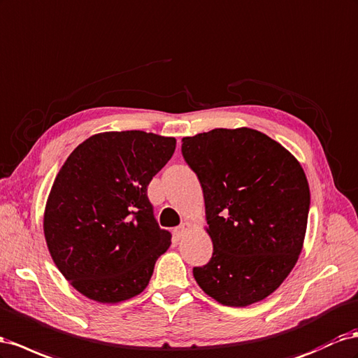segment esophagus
Returning <instances> with one entry per match:
<instances>
[{"mask_svg":"<svg viewBox=\"0 0 358 358\" xmlns=\"http://www.w3.org/2000/svg\"><path fill=\"white\" fill-rule=\"evenodd\" d=\"M191 229V223H188V221H185V223H182L179 227L175 229V231H173V235H175L176 239H180L183 235H185V231Z\"/></svg>","mask_w":358,"mask_h":358,"instance_id":"1","label":"esophagus"}]
</instances>
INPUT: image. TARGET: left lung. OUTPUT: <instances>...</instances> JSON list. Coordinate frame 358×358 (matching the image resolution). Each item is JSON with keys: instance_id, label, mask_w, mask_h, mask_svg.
I'll list each match as a JSON object with an SVG mask.
<instances>
[{"instance_id": "1", "label": "left lung", "mask_w": 358, "mask_h": 358, "mask_svg": "<svg viewBox=\"0 0 358 358\" xmlns=\"http://www.w3.org/2000/svg\"><path fill=\"white\" fill-rule=\"evenodd\" d=\"M196 173L214 253L192 269L203 292L230 307L262 301L292 271L306 236L310 189L282 144L250 128L182 138Z\"/></svg>"}]
</instances>
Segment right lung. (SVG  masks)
Wrapping results in <instances>:
<instances>
[{"label":"right lung","mask_w":358,"mask_h":358,"mask_svg":"<svg viewBox=\"0 0 358 358\" xmlns=\"http://www.w3.org/2000/svg\"><path fill=\"white\" fill-rule=\"evenodd\" d=\"M175 149V138L152 132H102L63 164L43 231L54 264L84 296L114 304L149 285L171 234L157 223L148 185Z\"/></svg>","instance_id":"right-lung-1"}]
</instances>
